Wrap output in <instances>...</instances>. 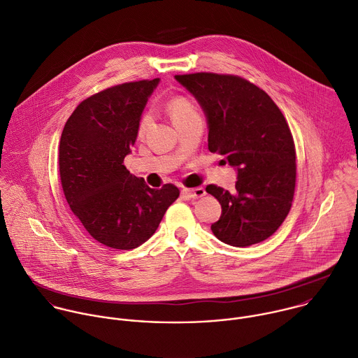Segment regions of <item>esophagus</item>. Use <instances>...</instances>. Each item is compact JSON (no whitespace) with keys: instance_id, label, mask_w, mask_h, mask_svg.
Masks as SVG:
<instances>
[{"instance_id":"obj_1","label":"esophagus","mask_w":358,"mask_h":358,"mask_svg":"<svg viewBox=\"0 0 358 358\" xmlns=\"http://www.w3.org/2000/svg\"><path fill=\"white\" fill-rule=\"evenodd\" d=\"M181 194L187 198H191V199H198V198H202L206 195V191L205 188L202 187H196V188H184L181 191Z\"/></svg>"}]
</instances>
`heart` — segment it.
I'll return each instance as SVG.
<instances>
[{
	"label": "heart",
	"mask_w": 358,
	"mask_h": 358,
	"mask_svg": "<svg viewBox=\"0 0 358 358\" xmlns=\"http://www.w3.org/2000/svg\"><path fill=\"white\" fill-rule=\"evenodd\" d=\"M167 110H169V114H170L174 124L178 122V121H182V120H185V118H188L194 114H198L192 101L188 100L184 96H176V97L170 99L169 103H167ZM150 122H152L150 114H143L141 117V121H139V125H138V134L143 135L148 131Z\"/></svg>",
	"instance_id": "1"
}]
</instances>
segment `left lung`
Masks as SVG:
<instances>
[{
  "mask_svg": "<svg viewBox=\"0 0 358 358\" xmlns=\"http://www.w3.org/2000/svg\"><path fill=\"white\" fill-rule=\"evenodd\" d=\"M176 79L205 111L209 150L237 169L234 194L206 187L222 205L213 234L233 247L269 238L287 217L296 188V148L285 115L266 92L241 76L196 72Z\"/></svg>",
  "mask_w": 358,
  "mask_h": 358,
  "instance_id": "obj_1",
  "label": "left lung"
}]
</instances>
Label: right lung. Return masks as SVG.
<instances>
[{"label": "right lung", "instance_id": "right-lung-1", "mask_svg": "<svg viewBox=\"0 0 358 358\" xmlns=\"http://www.w3.org/2000/svg\"><path fill=\"white\" fill-rule=\"evenodd\" d=\"M153 80L101 90L73 110L61 134L59 177L65 199L86 231L100 244L134 250L157 230L180 189L149 188L124 166Z\"/></svg>", "mask_w": 358, "mask_h": 358}]
</instances>
